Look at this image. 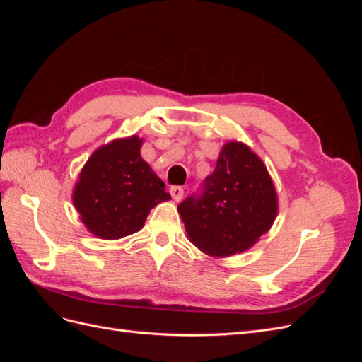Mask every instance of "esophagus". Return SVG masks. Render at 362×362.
<instances>
[{
  "instance_id": "1",
  "label": "esophagus",
  "mask_w": 362,
  "mask_h": 362,
  "mask_svg": "<svg viewBox=\"0 0 362 362\" xmlns=\"http://www.w3.org/2000/svg\"><path fill=\"white\" fill-rule=\"evenodd\" d=\"M169 193H170V196H172V199L178 202V201H181V198H182L184 190H182V187H180V185H172V187L169 189Z\"/></svg>"
}]
</instances>
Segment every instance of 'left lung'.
<instances>
[{"label":"left lung","mask_w":362,"mask_h":362,"mask_svg":"<svg viewBox=\"0 0 362 362\" xmlns=\"http://www.w3.org/2000/svg\"><path fill=\"white\" fill-rule=\"evenodd\" d=\"M278 193L262 160L243 141H226L204 192L178 205L190 242L223 258L254 246L275 222Z\"/></svg>","instance_id":"1"}]
</instances>
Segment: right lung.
Listing matches in <instances>:
<instances>
[{"mask_svg":"<svg viewBox=\"0 0 362 362\" xmlns=\"http://www.w3.org/2000/svg\"><path fill=\"white\" fill-rule=\"evenodd\" d=\"M144 139H115L93 151L74 185L72 202L87 231L117 240L144 228L149 211L170 194L141 158Z\"/></svg>","mask_w":362,"mask_h":362,"instance_id":"right-lung-1","label":"right lung"}]
</instances>
